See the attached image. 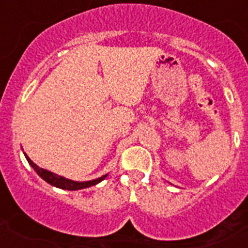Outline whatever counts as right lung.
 I'll use <instances>...</instances> for the list:
<instances>
[{
	"label": "right lung",
	"instance_id": "right-lung-1",
	"mask_svg": "<svg viewBox=\"0 0 248 248\" xmlns=\"http://www.w3.org/2000/svg\"><path fill=\"white\" fill-rule=\"evenodd\" d=\"M25 158L28 161V163L32 166L34 171H36L38 175H40L42 179H44L46 183H48L52 186H56V188L60 189H65V190H79V189H85L89 188V186H93V185H96L97 183H100L101 180H104L105 177L108 176V173L107 175H103L101 177H97V179H93V180H89V181H75L71 180V179H67V177L64 176H59V175H56V173L51 172V171H47V170L41 169L36 163L33 162L32 159L29 158L28 155H25Z\"/></svg>",
	"mask_w": 248,
	"mask_h": 248
}]
</instances>
